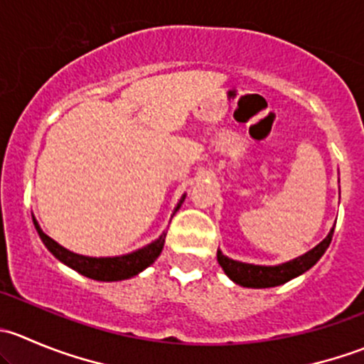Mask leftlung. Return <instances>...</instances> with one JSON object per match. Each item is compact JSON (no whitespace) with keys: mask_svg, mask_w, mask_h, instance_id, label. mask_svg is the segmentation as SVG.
I'll list each match as a JSON object with an SVG mask.
<instances>
[{"mask_svg":"<svg viewBox=\"0 0 364 364\" xmlns=\"http://www.w3.org/2000/svg\"><path fill=\"white\" fill-rule=\"evenodd\" d=\"M333 232H335V229H331L328 237L321 241L314 250L306 252L304 255L291 260V262L280 264V266H253V264L237 262V260H232L223 255L220 250L216 253V259H218V264L223 267L227 277L232 282H236L237 285L253 289L277 287V285L285 284V282L299 277L304 271L310 269L311 266H315V262L328 250L329 243L333 240Z\"/></svg>","mask_w":364,"mask_h":364,"instance_id":"1","label":"left lung"}]
</instances>
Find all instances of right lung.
Returning <instances> with one entry per match:
<instances>
[{"label":"right lung","mask_w":364,"mask_h":364,"mask_svg":"<svg viewBox=\"0 0 364 364\" xmlns=\"http://www.w3.org/2000/svg\"><path fill=\"white\" fill-rule=\"evenodd\" d=\"M183 200H185V196L181 197V200H179L178 205H176L174 213L178 211ZM33 223H35L40 240L43 241L47 250L53 253L56 259H60L61 262H65L67 266L72 267V269L79 271V273L84 274V277L93 278V280H100V282L124 280V278H132L137 273H141V271L146 269L149 264L155 262L156 257L160 255L161 250H164L165 236H167V234L164 232L159 240L153 241L151 245H148V247L141 248V250L134 253H128V255L100 257V259H97V257L77 255V253L67 250V248L58 245L54 240H50V237L40 229L35 218H33Z\"/></svg>","instance_id":"add662e5"}]
</instances>
